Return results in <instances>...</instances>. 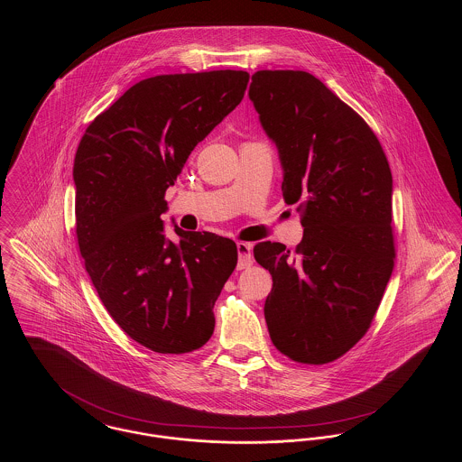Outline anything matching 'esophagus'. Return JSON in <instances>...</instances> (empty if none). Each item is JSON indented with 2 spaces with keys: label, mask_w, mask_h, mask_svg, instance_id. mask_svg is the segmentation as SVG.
<instances>
[{
  "label": "esophagus",
  "mask_w": 462,
  "mask_h": 462,
  "mask_svg": "<svg viewBox=\"0 0 462 462\" xmlns=\"http://www.w3.org/2000/svg\"><path fill=\"white\" fill-rule=\"evenodd\" d=\"M253 244L249 242H237V253H239V262H237V268L244 270L249 268L253 264Z\"/></svg>",
  "instance_id": "34e87169"
}]
</instances>
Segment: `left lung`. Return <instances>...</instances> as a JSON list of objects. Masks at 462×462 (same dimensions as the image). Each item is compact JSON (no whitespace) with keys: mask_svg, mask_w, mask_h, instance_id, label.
<instances>
[{"mask_svg":"<svg viewBox=\"0 0 462 462\" xmlns=\"http://www.w3.org/2000/svg\"><path fill=\"white\" fill-rule=\"evenodd\" d=\"M249 98L284 168L282 196L305 237L254 245L272 273L264 320L287 358L322 365L371 328L395 266L393 180L371 126L305 70H258Z\"/></svg>","mask_w":462,"mask_h":462,"instance_id":"1","label":"left lung"}]
</instances>
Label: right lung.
<instances>
[{
  "mask_svg": "<svg viewBox=\"0 0 462 462\" xmlns=\"http://www.w3.org/2000/svg\"><path fill=\"white\" fill-rule=\"evenodd\" d=\"M245 70L161 74L126 89L89 123L74 157L76 237L116 324L155 353L194 352L237 245L211 232L162 234L164 194L208 133L241 104Z\"/></svg>",
  "mask_w": 462,
  "mask_h": 462,
  "instance_id": "1",
  "label": "right lung"
}]
</instances>
